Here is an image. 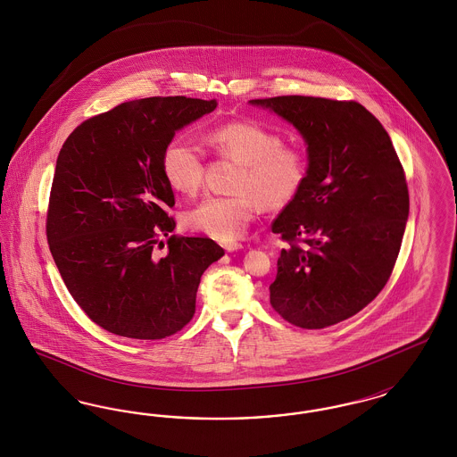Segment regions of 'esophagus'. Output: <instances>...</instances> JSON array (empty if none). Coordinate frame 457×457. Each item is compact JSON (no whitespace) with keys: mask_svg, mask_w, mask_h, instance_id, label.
Here are the masks:
<instances>
[{"mask_svg":"<svg viewBox=\"0 0 457 457\" xmlns=\"http://www.w3.org/2000/svg\"><path fill=\"white\" fill-rule=\"evenodd\" d=\"M222 248L226 250V252H238L243 248V245L238 243V241H224L222 243Z\"/></svg>","mask_w":457,"mask_h":457,"instance_id":"1","label":"esophagus"}]
</instances>
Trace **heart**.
Segmentation results:
<instances>
[{
	"instance_id": "obj_1",
	"label": "heart",
	"mask_w": 457,
	"mask_h": 457,
	"mask_svg": "<svg viewBox=\"0 0 457 457\" xmlns=\"http://www.w3.org/2000/svg\"><path fill=\"white\" fill-rule=\"evenodd\" d=\"M207 140L239 170L233 195L204 198L185 214L188 228L220 241L239 238L265 211H281L300 195L308 174L304 154L252 121H233L207 133ZM162 173L174 192L195 195L204 185L205 161L195 144L173 138L162 153Z\"/></svg>"
}]
</instances>
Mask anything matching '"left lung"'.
Segmentation results:
<instances>
[{"mask_svg":"<svg viewBox=\"0 0 457 457\" xmlns=\"http://www.w3.org/2000/svg\"><path fill=\"white\" fill-rule=\"evenodd\" d=\"M303 135L308 174L272 222L283 239L272 308L293 326L324 328L363 310L397 261L410 194L380 121L356 101L310 96L252 99Z\"/></svg>","mask_w":457,"mask_h":457,"instance_id":"obj_1","label":"left lung"}]
</instances>
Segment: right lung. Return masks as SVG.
Returning <instances> with one entry per match:
<instances>
[{"label": "right lung", "instance_id": "right-lung-1", "mask_svg": "<svg viewBox=\"0 0 457 457\" xmlns=\"http://www.w3.org/2000/svg\"><path fill=\"white\" fill-rule=\"evenodd\" d=\"M216 106L185 96L121 103L80 123L60 151L46 237L70 295L108 332L173 336L195 313L204 270L224 255L211 238L176 235L158 252L176 228L164 147Z\"/></svg>", "mask_w": 457, "mask_h": 457}]
</instances>
